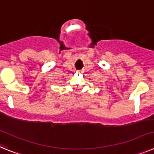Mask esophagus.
<instances>
[{"label": "esophagus", "instance_id": "34e87169", "mask_svg": "<svg viewBox=\"0 0 154 154\" xmlns=\"http://www.w3.org/2000/svg\"><path fill=\"white\" fill-rule=\"evenodd\" d=\"M77 72H78V73H81V70H78Z\"/></svg>", "mask_w": 154, "mask_h": 154}]
</instances>
